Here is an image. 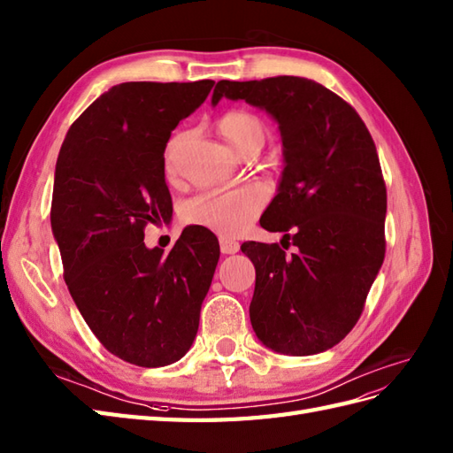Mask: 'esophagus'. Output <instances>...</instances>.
I'll list each match as a JSON object with an SVG mask.
<instances>
[{"label": "esophagus", "instance_id": "esophagus-1", "mask_svg": "<svg viewBox=\"0 0 453 453\" xmlns=\"http://www.w3.org/2000/svg\"><path fill=\"white\" fill-rule=\"evenodd\" d=\"M219 244H220V251H223V253H236L240 250V244L236 240H230V238H225V236L219 240Z\"/></svg>", "mask_w": 453, "mask_h": 453}]
</instances>
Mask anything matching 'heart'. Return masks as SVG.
<instances>
[{"mask_svg":"<svg viewBox=\"0 0 453 453\" xmlns=\"http://www.w3.org/2000/svg\"><path fill=\"white\" fill-rule=\"evenodd\" d=\"M219 132L238 151H248L253 146H263L265 125L251 111L233 109L219 119ZM179 138L171 140L165 165L167 173L174 171V150ZM267 203V190L259 184H246L233 190H207L196 194L182 205V219L188 225L205 226L223 236H236L253 223Z\"/></svg>","mask_w":453,"mask_h":453,"instance_id":"heart-1","label":"heart"}]
</instances>
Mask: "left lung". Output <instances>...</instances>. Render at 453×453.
Returning <instances> with one entry per match:
<instances>
[{
	"mask_svg": "<svg viewBox=\"0 0 453 453\" xmlns=\"http://www.w3.org/2000/svg\"><path fill=\"white\" fill-rule=\"evenodd\" d=\"M246 99L279 120L286 167L261 226L282 246L248 242L256 267L251 326L265 346L311 356L356 326L386 253V184L377 146L338 94L300 76L220 81V97ZM289 246L286 247L285 244Z\"/></svg>",
	"mask_w": 453,
	"mask_h": 453,
	"instance_id": "obj_1",
	"label": "left lung"
}]
</instances>
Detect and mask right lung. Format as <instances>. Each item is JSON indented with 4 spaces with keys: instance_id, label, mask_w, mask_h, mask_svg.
<instances>
[{
    "instance_id": "obj_1",
    "label": "right lung",
    "mask_w": 453,
    "mask_h": 453,
    "mask_svg": "<svg viewBox=\"0 0 453 453\" xmlns=\"http://www.w3.org/2000/svg\"><path fill=\"white\" fill-rule=\"evenodd\" d=\"M213 81L123 82L71 125L55 165L51 228L73 300L102 346L138 367L190 349L219 261L205 228H184L169 253L143 230L173 215L165 182L171 130Z\"/></svg>"
}]
</instances>
